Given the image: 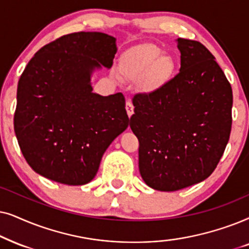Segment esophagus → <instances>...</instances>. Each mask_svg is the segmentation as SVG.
<instances>
[{"instance_id": "1", "label": "esophagus", "mask_w": 249, "mask_h": 249, "mask_svg": "<svg viewBox=\"0 0 249 249\" xmlns=\"http://www.w3.org/2000/svg\"><path fill=\"white\" fill-rule=\"evenodd\" d=\"M126 111H127V115H128V117H131L132 115H133V112H134V107H133V105H132V101L131 100H127L126 101Z\"/></svg>"}]
</instances>
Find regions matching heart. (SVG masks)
I'll return each mask as SVG.
<instances>
[{
    "instance_id": "obj_1",
    "label": "heart",
    "mask_w": 249,
    "mask_h": 249,
    "mask_svg": "<svg viewBox=\"0 0 249 249\" xmlns=\"http://www.w3.org/2000/svg\"><path fill=\"white\" fill-rule=\"evenodd\" d=\"M177 64L170 55L156 45L138 46L123 55L121 72L131 81L142 79L144 91L152 92L167 84L173 78ZM118 78L117 74H115Z\"/></svg>"
}]
</instances>
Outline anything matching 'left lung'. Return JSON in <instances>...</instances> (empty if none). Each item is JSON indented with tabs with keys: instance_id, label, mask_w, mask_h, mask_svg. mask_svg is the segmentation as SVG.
Returning <instances> with one entry per match:
<instances>
[{
	"instance_id": "obj_1",
	"label": "left lung",
	"mask_w": 249,
	"mask_h": 249,
	"mask_svg": "<svg viewBox=\"0 0 249 249\" xmlns=\"http://www.w3.org/2000/svg\"><path fill=\"white\" fill-rule=\"evenodd\" d=\"M178 74L133 98L130 126L139 143L145 184L177 191L204 181L216 167L231 132L232 89L214 55L197 41L178 38Z\"/></svg>"
}]
</instances>
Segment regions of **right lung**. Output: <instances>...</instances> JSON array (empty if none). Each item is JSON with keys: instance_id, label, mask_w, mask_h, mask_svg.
<instances>
[{"instance_id": "obj_1", "label": "right lung", "mask_w": 249, "mask_h": 249, "mask_svg": "<svg viewBox=\"0 0 249 249\" xmlns=\"http://www.w3.org/2000/svg\"><path fill=\"white\" fill-rule=\"evenodd\" d=\"M116 38L105 33L62 36L39 49L17 89L15 133L29 166L49 180L83 185L93 180L105 151L126 130L122 93H94L92 76L110 69Z\"/></svg>"}]
</instances>
